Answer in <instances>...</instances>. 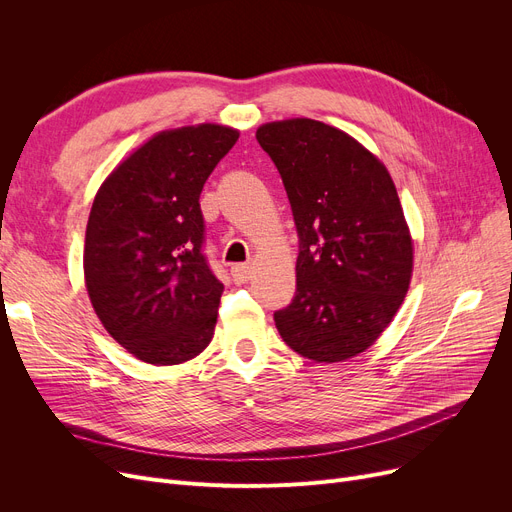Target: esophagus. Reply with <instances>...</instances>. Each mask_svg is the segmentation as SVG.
Masks as SVG:
<instances>
[{"instance_id": "obj_1", "label": "esophagus", "mask_w": 512, "mask_h": 512, "mask_svg": "<svg viewBox=\"0 0 512 512\" xmlns=\"http://www.w3.org/2000/svg\"><path fill=\"white\" fill-rule=\"evenodd\" d=\"M251 278V265H234L232 267V280L236 284H247Z\"/></svg>"}]
</instances>
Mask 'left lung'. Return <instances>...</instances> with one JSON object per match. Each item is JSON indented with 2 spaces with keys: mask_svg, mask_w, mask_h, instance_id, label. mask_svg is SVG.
Masks as SVG:
<instances>
[{
  "mask_svg": "<svg viewBox=\"0 0 512 512\" xmlns=\"http://www.w3.org/2000/svg\"><path fill=\"white\" fill-rule=\"evenodd\" d=\"M257 141L274 159L297 224V294L274 313L305 359L338 363L375 344L413 278V236L394 180L351 134L311 118L267 122Z\"/></svg>",
  "mask_w": 512,
  "mask_h": 512,
  "instance_id": "obj_1",
  "label": "left lung"
}]
</instances>
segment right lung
I'll use <instances>...</instances> for the list:
<instances>
[{"label":"right lung","mask_w":512,"mask_h":512,"mask_svg":"<svg viewBox=\"0 0 512 512\" xmlns=\"http://www.w3.org/2000/svg\"><path fill=\"white\" fill-rule=\"evenodd\" d=\"M236 141L215 122L155 132L95 195L85 286L107 334L145 363L191 361L213 338L224 284L201 255L199 197Z\"/></svg>","instance_id":"obj_1"}]
</instances>
